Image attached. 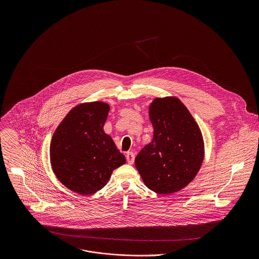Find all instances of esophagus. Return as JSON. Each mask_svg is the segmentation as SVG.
<instances>
[{
  "label": "esophagus",
  "mask_w": 259,
  "mask_h": 259,
  "mask_svg": "<svg viewBox=\"0 0 259 259\" xmlns=\"http://www.w3.org/2000/svg\"><path fill=\"white\" fill-rule=\"evenodd\" d=\"M125 156H126V160H127V162H128L130 164H133V163L135 162V157H136V155H135L134 152H127Z\"/></svg>",
  "instance_id": "34e87169"
}]
</instances>
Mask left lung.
<instances>
[{
  "instance_id": "left-lung-1",
  "label": "left lung",
  "mask_w": 259,
  "mask_h": 259,
  "mask_svg": "<svg viewBox=\"0 0 259 259\" xmlns=\"http://www.w3.org/2000/svg\"><path fill=\"white\" fill-rule=\"evenodd\" d=\"M149 119L153 138L137 155L136 167L150 190L177 192L195 178L202 164L201 132L185 105L174 97L154 99Z\"/></svg>"
}]
</instances>
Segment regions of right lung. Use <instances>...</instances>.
<instances>
[{"label": "right lung", "mask_w": 259, "mask_h": 259, "mask_svg": "<svg viewBox=\"0 0 259 259\" xmlns=\"http://www.w3.org/2000/svg\"><path fill=\"white\" fill-rule=\"evenodd\" d=\"M110 107L103 102L74 107L56 130L50 148L56 177L69 189L93 194L108 184L125 157L104 132Z\"/></svg>", "instance_id": "obj_1"}]
</instances>
